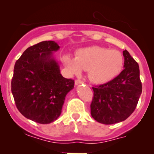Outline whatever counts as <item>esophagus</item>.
<instances>
[{"label":"esophagus","mask_w":154,"mask_h":154,"mask_svg":"<svg viewBox=\"0 0 154 154\" xmlns=\"http://www.w3.org/2000/svg\"><path fill=\"white\" fill-rule=\"evenodd\" d=\"M83 82L82 81V80H75V85L76 86H78V85H81L83 84Z\"/></svg>","instance_id":"34e87169"}]
</instances>
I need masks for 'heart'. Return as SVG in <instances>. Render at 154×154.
Masks as SVG:
<instances>
[{"label": "heart", "mask_w": 154, "mask_h": 154, "mask_svg": "<svg viewBox=\"0 0 154 154\" xmlns=\"http://www.w3.org/2000/svg\"><path fill=\"white\" fill-rule=\"evenodd\" d=\"M68 72L81 74L88 71V77L94 84L102 85L114 80L124 67V57L120 51L101 46L81 48L76 53V57L65 54L63 58Z\"/></svg>", "instance_id": "b5f03b06"}]
</instances>
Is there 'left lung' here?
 I'll use <instances>...</instances> for the list:
<instances>
[{"instance_id":"left-lung-1","label":"left lung","mask_w":154,"mask_h":154,"mask_svg":"<svg viewBox=\"0 0 154 154\" xmlns=\"http://www.w3.org/2000/svg\"><path fill=\"white\" fill-rule=\"evenodd\" d=\"M125 69L114 80L93 87L91 103L93 119L103 125H112L126 120L136 109L142 94L139 64L125 50Z\"/></svg>"}]
</instances>
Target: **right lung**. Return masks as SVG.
Segmentation results:
<instances>
[{
    "label": "right lung",
    "mask_w": 154,
    "mask_h": 154,
    "mask_svg": "<svg viewBox=\"0 0 154 154\" xmlns=\"http://www.w3.org/2000/svg\"><path fill=\"white\" fill-rule=\"evenodd\" d=\"M60 46L54 41H44L29 47L16 61L11 89L18 111L25 118L47 125L62 112L66 94L74 81L60 74L54 57Z\"/></svg>",
    "instance_id": "obj_1"
}]
</instances>
